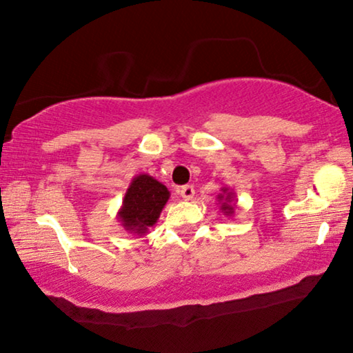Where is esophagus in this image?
Here are the masks:
<instances>
[{
  "instance_id": "esophagus-1",
  "label": "esophagus",
  "mask_w": 353,
  "mask_h": 353,
  "mask_svg": "<svg viewBox=\"0 0 353 353\" xmlns=\"http://www.w3.org/2000/svg\"><path fill=\"white\" fill-rule=\"evenodd\" d=\"M179 194H181L185 201H190L194 196V188L193 185H183L181 190H179Z\"/></svg>"
}]
</instances>
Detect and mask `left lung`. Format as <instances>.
I'll return each instance as SVG.
<instances>
[{"label": "left lung", "instance_id": "left-lung-1", "mask_svg": "<svg viewBox=\"0 0 353 353\" xmlns=\"http://www.w3.org/2000/svg\"><path fill=\"white\" fill-rule=\"evenodd\" d=\"M218 204H220V210L226 216H232L234 210H236V193L229 187H221V193L216 196Z\"/></svg>", "mask_w": 353, "mask_h": 353}]
</instances>
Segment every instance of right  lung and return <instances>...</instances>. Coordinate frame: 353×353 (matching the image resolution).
<instances>
[{"label": "right lung", "instance_id": "obj_1", "mask_svg": "<svg viewBox=\"0 0 353 353\" xmlns=\"http://www.w3.org/2000/svg\"><path fill=\"white\" fill-rule=\"evenodd\" d=\"M170 199V190L149 174H138L132 179L122 205L117 212V220L125 231L146 236L154 226Z\"/></svg>", "mask_w": 353, "mask_h": 353}]
</instances>
